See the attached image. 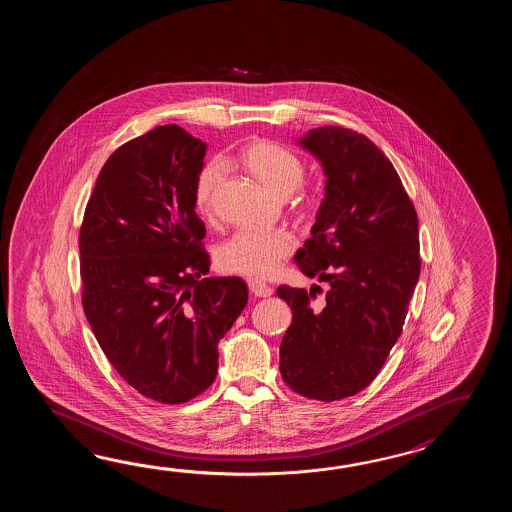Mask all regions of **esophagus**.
Segmentation results:
<instances>
[{
	"mask_svg": "<svg viewBox=\"0 0 512 512\" xmlns=\"http://www.w3.org/2000/svg\"><path fill=\"white\" fill-rule=\"evenodd\" d=\"M249 289H251V293L254 294V296H258V298H269L272 294L271 285L256 282V280H249Z\"/></svg>",
	"mask_w": 512,
	"mask_h": 512,
	"instance_id": "esophagus-1",
	"label": "esophagus"
}]
</instances>
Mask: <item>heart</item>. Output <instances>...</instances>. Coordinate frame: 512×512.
Masks as SVG:
<instances>
[{
    "label": "heart",
    "instance_id": "1",
    "mask_svg": "<svg viewBox=\"0 0 512 512\" xmlns=\"http://www.w3.org/2000/svg\"><path fill=\"white\" fill-rule=\"evenodd\" d=\"M243 168L276 196H289L304 179V163L296 153L272 141H254L240 155ZM225 179V164L210 161L196 179V207L203 216L214 208V199ZM315 197L307 199L313 205ZM294 238L283 230H238L219 245V269L251 278H269L294 249Z\"/></svg>",
    "mask_w": 512,
    "mask_h": 512
}]
</instances>
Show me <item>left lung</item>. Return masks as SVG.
Instances as JSON below:
<instances>
[{"label": "left lung", "instance_id": "left-lung-1", "mask_svg": "<svg viewBox=\"0 0 512 512\" xmlns=\"http://www.w3.org/2000/svg\"><path fill=\"white\" fill-rule=\"evenodd\" d=\"M298 144L326 174L311 238L294 254L311 291L282 285L293 322L280 346L287 386L338 401L364 390L403 331L421 272L417 214L393 164L357 131L324 126Z\"/></svg>", "mask_w": 512, "mask_h": 512}]
</instances>
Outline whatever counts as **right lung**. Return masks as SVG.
<instances>
[{"label": "right lung", "mask_w": 512, "mask_h": 512, "mask_svg": "<svg viewBox=\"0 0 512 512\" xmlns=\"http://www.w3.org/2000/svg\"><path fill=\"white\" fill-rule=\"evenodd\" d=\"M207 144L157 126L109 155L80 227L82 305L120 377L181 404L218 373V344L249 300L238 276L214 278L196 214Z\"/></svg>", "instance_id": "add662e5"}]
</instances>
